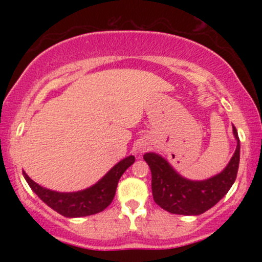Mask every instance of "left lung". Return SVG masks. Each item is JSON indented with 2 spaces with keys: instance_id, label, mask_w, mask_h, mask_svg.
Returning a JSON list of instances; mask_svg holds the SVG:
<instances>
[{
  "instance_id": "1",
  "label": "left lung",
  "mask_w": 262,
  "mask_h": 262,
  "mask_svg": "<svg viewBox=\"0 0 262 262\" xmlns=\"http://www.w3.org/2000/svg\"><path fill=\"white\" fill-rule=\"evenodd\" d=\"M233 133L237 145L225 169L212 179L189 181L180 176L169 162L154 152L144 155L151 170V189L155 203L173 214L198 215L212 208L229 191L236 179L240 159V141L235 127Z\"/></svg>"
}]
</instances>
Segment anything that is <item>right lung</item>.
<instances>
[{
    "label": "right lung",
    "instance_id": "add662e5",
    "mask_svg": "<svg viewBox=\"0 0 262 262\" xmlns=\"http://www.w3.org/2000/svg\"><path fill=\"white\" fill-rule=\"evenodd\" d=\"M134 161L135 158L132 155L123 159L92 187L71 193L50 191L35 183L26 172L23 176L35 194L59 214L69 218L86 217L102 212L112 203L119 179Z\"/></svg>",
    "mask_w": 262,
    "mask_h": 262
}]
</instances>
